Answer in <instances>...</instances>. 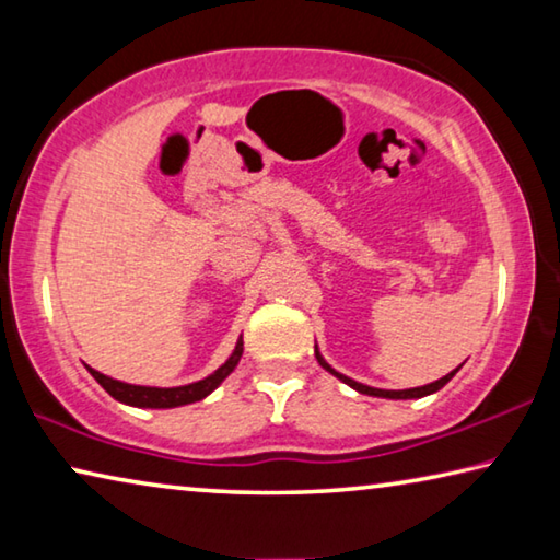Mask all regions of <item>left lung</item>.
I'll return each instance as SVG.
<instances>
[{
    "mask_svg": "<svg viewBox=\"0 0 560 560\" xmlns=\"http://www.w3.org/2000/svg\"><path fill=\"white\" fill-rule=\"evenodd\" d=\"M316 358H318V363L326 368V371L330 373V375H336L338 381H343L346 385H350L353 387V390H358V393H363V395H373V397H390V400H412V397H424V395H432V393H438L440 387H444L447 385L452 377H454V373L459 371H452V373H447L444 377H440V381H434V383H430V385H422V387H410V390H381V387H371V385H363V383H358V381H350L348 375H340V373H336L334 368H330L326 360H324V355L318 353L316 350Z\"/></svg>",
    "mask_w": 560,
    "mask_h": 560,
    "instance_id": "obj_1",
    "label": "left lung"
}]
</instances>
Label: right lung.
<instances>
[{
    "mask_svg": "<svg viewBox=\"0 0 560 560\" xmlns=\"http://www.w3.org/2000/svg\"><path fill=\"white\" fill-rule=\"evenodd\" d=\"M244 353V343L242 338L236 340L234 346V353L226 358V363L217 368L212 375H207L205 381H197V383H189V385H179V387H148V385H130V383H120V381H113V377L103 375L98 371H93L89 368V373L96 377L98 385L106 390L110 397H116L118 402H126L132 407H160V410H167V407H179V405H189V402H197L202 400V397L210 395L214 387H220L222 381L226 375H230L236 363H240V358Z\"/></svg>",
    "mask_w": 560,
    "mask_h": 560,
    "instance_id": "1",
    "label": "right lung"
}]
</instances>
